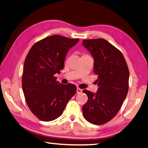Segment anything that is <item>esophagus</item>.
<instances>
[{"mask_svg":"<svg viewBox=\"0 0 148 148\" xmlns=\"http://www.w3.org/2000/svg\"><path fill=\"white\" fill-rule=\"evenodd\" d=\"M82 92V89H80V88H76V92H77L78 94L81 93Z\"/></svg>","mask_w":148,"mask_h":148,"instance_id":"esophagus-1","label":"esophagus"}]
</instances>
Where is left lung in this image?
I'll return each mask as SVG.
<instances>
[{
    "label": "left lung",
    "mask_w": 148,
    "mask_h": 148,
    "mask_svg": "<svg viewBox=\"0 0 148 148\" xmlns=\"http://www.w3.org/2000/svg\"><path fill=\"white\" fill-rule=\"evenodd\" d=\"M94 60L97 75L95 93L83 90L88 101L82 106L86 121L96 125L108 123L116 115L129 90V71L122 53L103 38L82 40Z\"/></svg>",
    "instance_id": "left-lung-1"
}]
</instances>
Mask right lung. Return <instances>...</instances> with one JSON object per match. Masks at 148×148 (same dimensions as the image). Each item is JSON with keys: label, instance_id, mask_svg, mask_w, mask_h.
Here are the masks:
<instances>
[{"label": "right lung", "instance_id": "1", "mask_svg": "<svg viewBox=\"0 0 148 148\" xmlns=\"http://www.w3.org/2000/svg\"><path fill=\"white\" fill-rule=\"evenodd\" d=\"M78 40L53 35L35 43L25 58L23 91L29 108L41 121L60 117L75 94L74 84L60 83L55 74L64 69L67 53Z\"/></svg>", "mask_w": 148, "mask_h": 148}]
</instances>
